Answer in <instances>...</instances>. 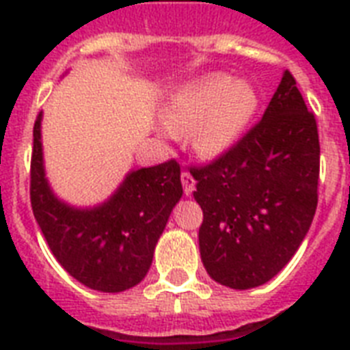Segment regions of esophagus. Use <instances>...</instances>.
Returning a JSON list of instances; mask_svg holds the SVG:
<instances>
[{"mask_svg":"<svg viewBox=\"0 0 350 350\" xmlns=\"http://www.w3.org/2000/svg\"><path fill=\"white\" fill-rule=\"evenodd\" d=\"M181 183H183V191H185L187 196H191L192 191H194V187H196V180L192 178L191 172H187V170L181 172Z\"/></svg>","mask_w":350,"mask_h":350,"instance_id":"1","label":"esophagus"}]
</instances>
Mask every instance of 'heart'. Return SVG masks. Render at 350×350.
I'll return each instance as SVG.
<instances>
[{
    "instance_id": "1",
    "label": "heart",
    "mask_w": 350,
    "mask_h": 350,
    "mask_svg": "<svg viewBox=\"0 0 350 350\" xmlns=\"http://www.w3.org/2000/svg\"><path fill=\"white\" fill-rule=\"evenodd\" d=\"M258 111V94L247 81L214 74L187 85L170 101L165 126L183 136L203 158H218L238 142Z\"/></svg>"
}]
</instances>
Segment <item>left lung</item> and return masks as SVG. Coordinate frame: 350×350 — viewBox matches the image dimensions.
<instances>
[{
  "label": "left lung",
  "instance_id": "1",
  "mask_svg": "<svg viewBox=\"0 0 350 350\" xmlns=\"http://www.w3.org/2000/svg\"><path fill=\"white\" fill-rule=\"evenodd\" d=\"M191 174L208 276L239 291L276 276L309 232L318 205V125L293 74L285 70L254 126Z\"/></svg>",
  "mask_w": 350,
  "mask_h": 350
}]
</instances>
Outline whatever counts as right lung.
Segmentation results:
<instances>
[{
    "mask_svg": "<svg viewBox=\"0 0 350 350\" xmlns=\"http://www.w3.org/2000/svg\"><path fill=\"white\" fill-rule=\"evenodd\" d=\"M41 112L34 123L30 158V205L59 265L85 287L121 293L142 282L154 247L183 187L180 163L169 159L132 170L116 194L96 208L68 207L45 180L41 154Z\"/></svg>",
    "mask_w": 350,
    "mask_h": 350,
    "instance_id": "add662e5",
    "label": "right lung"
}]
</instances>
